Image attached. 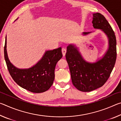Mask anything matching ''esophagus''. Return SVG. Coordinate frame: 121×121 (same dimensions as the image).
<instances>
[{"instance_id":"obj_1","label":"esophagus","mask_w":121,"mask_h":121,"mask_svg":"<svg viewBox=\"0 0 121 121\" xmlns=\"http://www.w3.org/2000/svg\"><path fill=\"white\" fill-rule=\"evenodd\" d=\"M66 51H67V50H66V48H62V54H63V56H65V53H66Z\"/></svg>"}]
</instances>
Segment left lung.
I'll list each match as a JSON object with an SVG mask.
<instances>
[{"label":"left lung","mask_w":121,"mask_h":121,"mask_svg":"<svg viewBox=\"0 0 121 121\" xmlns=\"http://www.w3.org/2000/svg\"><path fill=\"white\" fill-rule=\"evenodd\" d=\"M93 28L107 36L108 48L101 59L95 62L85 61L74 45L67 46L65 58L70 69L72 83L79 91L90 92L104 85L113 69L116 59V39L111 26L103 15L93 14ZM92 32H84L83 36Z\"/></svg>","instance_id":"8db88e82"}]
</instances>
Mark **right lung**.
Segmentation results:
<instances>
[{"label":"right lung","instance_id":"add662e5","mask_svg":"<svg viewBox=\"0 0 121 121\" xmlns=\"http://www.w3.org/2000/svg\"><path fill=\"white\" fill-rule=\"evenodd\" d=\"M6 48V37L4 46L5 60L11 77L20 86L36 93L44 92L50 89L54 79L56 65L62 57L61 48L45 51L36 65L26 69L18 68L10 62Z\"/></svg>","mask_w":121,"mask_h":121}]
</instances>
